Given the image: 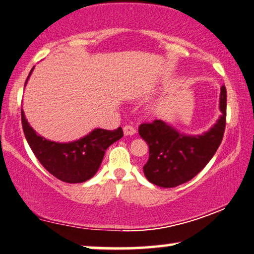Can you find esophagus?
Returning a JSON list of instances; mask_svg holds the SVG:
<instances>
[{
  "instance_id": "34e87169",
  "label": "esophagus",
  "mask_w": 254,
  "mask_h": 254,
  "mask_svg": "<svg viewBox=\"0 0 254 254\" xmlns=\"http://www.w3.org/2000/svg\"><path fill=\"white\" fill-rule=\"evenodd\" d=\"M123 132H124V135H133L135 134V128L131 126H126L123 127Z\"/></svg>"
}]
</instances>
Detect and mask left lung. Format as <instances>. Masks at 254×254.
<instances>
[{
    "label": "left lung",
    "instance_id": "left-lung-1",
    "mask_svg": "<svg viewBox=\"0 0 254 254\" xmlns=\"http://www.w3.org/2000/svg\"><path fill=\"white\" fill-rule=\"evenodd\" d=\"M226 100V88L221 86V115L215 126L202 134H183L162 120L139 127L140 136L149 146V159L143 166L149 182L162 188H175L192 180L203 170L223 140Z\"/></svg>",
    "mask_w": 254,
    "mask_h": 254
}]
</instances>
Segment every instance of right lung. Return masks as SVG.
Segmentation results:
<instances>
[{"mask_svg": "<svg viewBox=\"0 0 254 254\" xmlns=\"http://www.w3.org/2000/svg\"><path fill=\"white\" fill-rule=\"evenodd\" d=\"M34 69L35 66L27 81ZM21 122L27 142L39 163L56 179L66 183H82L91 179L97 173L106 149L123 136L122 127L114 131L95 128L75 141L55 142L36 133L22 110Z\"/></svg>", "mask_w": 254, "mask_h": 254, "instance_id": "right-lung-1", "label": "right lung"}]
</instances>
